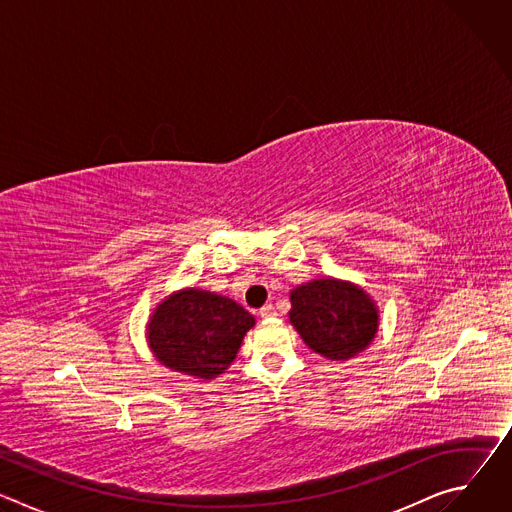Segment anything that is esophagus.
<instances>
[{"label":"esophagus","mask_w":512,"mask_h":512,"mask_svg":"<svg viewBox=\"0 0 512 512\" xmlns=\"http://www.w3.org/2000/svg\"><path fill=\"white\" fill-rule=\"evenodd\" d=\"M275 314H277V312H275V308H273L271 304H265V306L259 310V316L265 318V320H267V318H273Z\"/></svg>","instance_id":"esophagus-1"}]
</instances>
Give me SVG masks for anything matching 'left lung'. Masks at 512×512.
<instances>
[{
	"label": "left lung",
	"instance_id": "1",
	"mask_svg": "<svg viewBox=\"0 0 512 512\" xmlns=\"http://www.w3.org/2000/svg\"><path fill=\"white\" fill-rule=\"evenodd\" d=\"M289 322L302 340L330 360H348L367 348L379 330V310L367 291L334 277L291 289Z\"/></svg>",
	"mask_w": 512,
	"mask_h": 512
}]
</instances>
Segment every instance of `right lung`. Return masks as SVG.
<instances>
[{"label":"right lung","instance_id":"add662e5","mask_svg":"<svg viewBox=\"0 0 512 512\" xmlns=\"http://www.w3.org/2000/svg\"><path fill=\"white\" fill-rule=\"evenodd\" d=\"M255 318L237 302L186 287L152 314L148 342L164 367L196 379H214L235 360Z\"/></svg>","mask_w":512,"mask_h":512}]
</instances>
